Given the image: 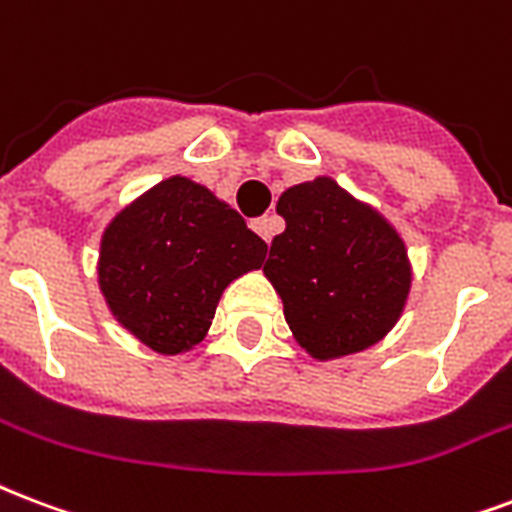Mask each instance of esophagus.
<instances>
[{"label": "esophagus", "mask_w": 512, "mask_h": 512, "mask_svg": "<svg viewBox=\"0 0 512 512\" xmlns=\"http://www.w3.org/2000/svg\"><path fill=\"white\" fill-rule=\"evenodd\" d=\"M252 228H255V233L260 236L263 241H271L276 233H279V228H282V222H279V217H257V220H252Z\"/></svg>", "instance_id": "1"}]
</instances>
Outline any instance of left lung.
<instances>
[{
  "label": "left lung",
  "mask_w": 512,
  "mask_h": 512,
  "mask_svg": "<svg viewBox=\"0 0 512 512\" xmlns=\"http://www.w3.org/2000/svg\"><path fill=\"white\" fill-rule=\"evenodd\" d=\"M276 212L287 228L271 241L263 271L295 341L314 360H338L381 341L411 290L400 233L330 177L284 190Z\"/></svg>",
  "instance_id": "8db88e82"
}]
</instances>
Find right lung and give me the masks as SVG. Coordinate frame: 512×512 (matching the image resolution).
I'll return each mask as SVG.
<instances>
[{
    "mask_svg": "<svg viewBox=\"0 0 512 512\" xmlns=\"http://www.w3.org/2000/svg\"><path fill=\"white\" fill-rule=\"evenodd\" d=\"M268 252L236 209L169 177L120 209L101 236L99 287L112 317L158 354L204 341L222 290Z\"/></svg>",
    "mask_w": 512,
    "mask_h": 512,
    "instance_id": "add662e5",
    "label": "right lung"
}]
</instances>
